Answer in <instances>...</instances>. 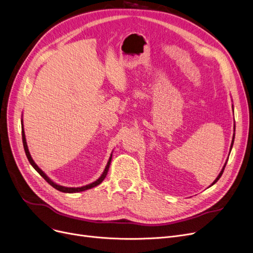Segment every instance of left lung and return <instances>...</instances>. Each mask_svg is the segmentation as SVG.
<instances>
[{
    "mask_svg": "<svg viewBox=\"0 0 253 253\" xmlns=\"http://www.w3.org/2000/svg\"><path fill=\"white\" fill-rule=\"evenodd\" d=\"M234 140H235V134H234V137H232V141H231V145H230V150H231V147H232V144H234ZM225 166H226V163H225V165L223 166V168H222V170H221V172L219 173V175L217 176V178L213 181V184H211V186H213L215 183H217V181H218V179L221 177V175H222V173H223V171H224V168H225Z\"/></svg>",
    "mask_w": 253,
    "mask_h": 253,
    "instance_id": "left-lung-1",
    "label": "left lung"
}]
</instances>
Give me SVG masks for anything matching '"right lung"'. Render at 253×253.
<instances>
[{"instance_id":"right-lung-1","label":"right lung","mask_w":253,"mask_h":253,"mask_svg":"<svg viewBox=\"0 0 253 253\" xmlns=\"http://www.w3.org/2000/svg\"><path fill=\"white\" fill-rule=\"evenodd\" d=\"M22 124H23V120H22ZM22 137H23V144H24V148H25V153H26V156H27V158H28V160H29V162H30V164H31L33 167H34V169L37 171V172L42 175L47 183L52 186V187H54L55 189H57L58 191H61V192H64V193H77V192H82V191H85V190H88V189H91V188H93V187H95V186H97V185H99L100 183H102V181L105 179V177H106V175H107V173H108V170H109V167H110V164H111V159H112V155H111V157H110V159H109V161H108V164H107V166H106V168H105V170H104V172H103V174L100 175V177L97 179V180H95L94 183H92V184H90V185H87V186H84V187H80V188H67V187H62V186H59V185H57V184H55L54 181H52L50 180L43 172H42V170L40 169L36 164H35V162L32 160V158H31V155H30V153H29V149H28V146H27V142H26V137H25V132H24V126L22 127Z\"/></svg>"}]
</instances>
